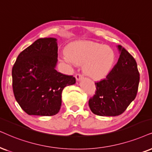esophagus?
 Here are the masks:
<instances>
[{
    "instance_id": "34e87169",
    "label": "esophagus",
    "mask_w": 152,
    "mask_h": 152,
    "mask_svg": "<svg viewBox=\"0 0 152 152\" xmlns=\"http://www.w3.org/2000/svg\"><path fill=\"white\" fill-rule=\"evenodd\" d=\"M83 78V76L80 74H78H78H76V78L77 80H80Z\"/></svg>"
}]
</instances>
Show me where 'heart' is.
Returning a JSON list of instances; mask_svg holds the SVG:
<instances>
[{
	"instance_id": "b5f03b06",
	"label": "heart",
	"mask_w": 152,
	"mask_h": 152,
	"mask_svg": "<svg viewBox=\"0 0 152 152\" xmlns=\"http://www.w3.org/2000/svg\"><path fill=\"white\" fill-rule=\"evenodd\" d=\"M63 60L71 65L83 64V72L95 80L107 77L114 68L116 54L107 45L93 41H76L70 44Z\"/></svg>"
}]
</instances>
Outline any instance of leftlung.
I'll return each instance as SVG.
<instances>
[{
    "label": "left lung",
    "instance_id": "left-lung-1",
    "mask_svg": "<svg viewBox=\"0 0 152 152\" xmlns=\"http://www.w3.org/2000/svg\"><path fill=\"white\" fill-rule=\"evenodd\" d=\"M118 60L106 78L95 83V95L89 99L90 110L102 116L123 114L137 95L140 74L135 59L118 45Z\"/></svg>",
    "mask_w": 152,
    "mask_h": 152
}]
</instances>
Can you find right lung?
<instances>
[{
  "label": "right lung",
  "instance_id": "obj_1",
  "mask_svg": "<svg viewBox=\"0 0 152 152\" xmlns=\"http://www.w3.org/2000/svg\"><path fill=\"white\" fill-rule=\"evenodd\" d=\"M57 51L56 38H39L20 53L12 67L15 97L28 115L57 114L63 89L76 83L73 76L55 69Z\"/></svg>",
  "mask_w": 152,
  "mask_h": 152
}]
</instances>
